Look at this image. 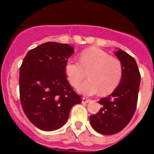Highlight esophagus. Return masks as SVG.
Masks as SVG:
<instances>
[{"label": "esophagus", "instance_id": "34e87169", "mask_svg": "<svg viewBox=\"0 0 154 154\" xmlns=\"http://www.w3.org/2000/svg\"><path fill=\"white\" fill-rule=\"evenodd\" d=\"M89 101H90V99H86V98H85V97H83L82 98V103H83V104H86V103H89Z\"/></svg>", "mask_w": 154, "mask_h": 154}]
</instances>
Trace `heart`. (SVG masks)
Wrapping results in <instances>:
<instances>
[{
    "mask_svg": "<svg viewBox=\"0 0 154 154\" xmlns=\"http://www.w3.org/2000/svg\"><path fill=\"white\" fill-rule=\"evenodd\" d=\"M65 74L69 83L77 86L85 78L88 79L80 84L77 90L85 96H91L100 91L103 95L113 92L122 79L123 68L117 58L112 57L99 48L91 47L79 55V62L69 59L65 65Z\"/></svg>",
    "mask_w": 154,
    "mask_h": 154,
    "instance_id": "heart-1",
    "label": "heart"
}]
</instances>
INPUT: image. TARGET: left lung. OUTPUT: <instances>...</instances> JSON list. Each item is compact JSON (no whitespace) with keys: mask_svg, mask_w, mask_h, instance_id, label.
Here are the masks:
<instances>
[{"mask_svg":"<svg viewBox=\"0 0 154 154\" xmlns=\"http://www.w3.org/2000/svg\"><path fill=\"white\" fill-rule=\"evenodd\" d=\"M115 55L123 68L120 83L112 94L99 99L103 106L89 116L92 128L104 135L119 133L130 123L137 109L140 84V73L135 59L121 49Z\"/></svg>","mask_w":154,"mask_h":154,"instance_id":"left-lung-1","label":"left lung"}]
</instances>
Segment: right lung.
<instances>
[{
	"label": "right lung",
	"mask_w": 154,
	"mask_h": 154,
	"mask_svg": "<svg viewBox=\"0 0 154 154\" xmlns=\"http://www.w3.org/2000/svg\"><path fill=\"white\" fill-rule=\"evenodd\" d=\"M73 52L68 44L46 42L30 50L20 67L21 106L30 122L40 130L62 127L72 107L82 103L65 75V63Z\"/></svg>",
	"instance_id": "1"
}]
</instances>
